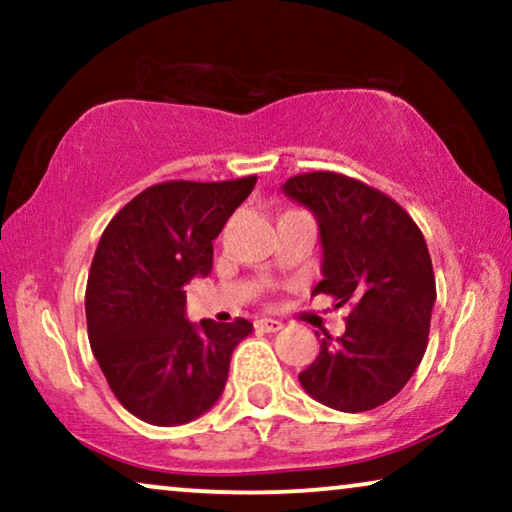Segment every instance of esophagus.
I'll use <instances>...</instances> for the list:
<instances>
[{
    "instance_id": "esophagus-1",
    "label": "esophagus",
    "mask_w": 512,
    "mask_h": 512,
    "mask_svg": "<svg viewBox=\"0 0 512 512\" xmlns=\"http://www.w3.org/2000/svg\"><path fill=\"white\" fill-rule=\"evenodd\" d=\"M256 331H263V333H277V331H282L284 328V324L279 319H268V317H261V319H256Z\"/></svg>"
}]
</instances>
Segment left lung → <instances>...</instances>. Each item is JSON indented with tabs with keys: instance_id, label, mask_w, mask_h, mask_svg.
I'll list each match as a JSON object with an SVG mask.
<instances>
[{
	"instance_id": "1",
	"label": "left lung",
	"mask_w": 512,
	"mask_h": 512,
	"mask_svg": "<svg viewBox=\"0 0 512 512\" xmlns=\"http://www.w3.org/2000/svg\"><path fill=\"white\" fill-rule=\"evenodd\" d=\"M289 198L319 221L326 293L349 307L347 331H324L298 375L307 394L340 412H366L405 387L429 345L436 277L422 230L387 193L340 172L286 179Z\"/></svg>"
}]
</instances>
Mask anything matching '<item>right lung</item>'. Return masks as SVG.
<instances>
[{
  "mask_svg": "<svg viewBox=\"0 0 512 512\" xmlns=\"http://www.w3.org/2000/svg\"><path fill=\"white\" fill-rule=\"evenodd\" d=\"M230 181H163L132 198L104 228L86 286L88 340L109 389L137 419L193 422L219 401L247 319H186L184 284L209 275L212 240L254 191Z\"/></svg>",
  "mask_w": 512,
  "mask_h": 512,
  "instance_id": "1",
  "label": "right lung"
}]
</instances>
